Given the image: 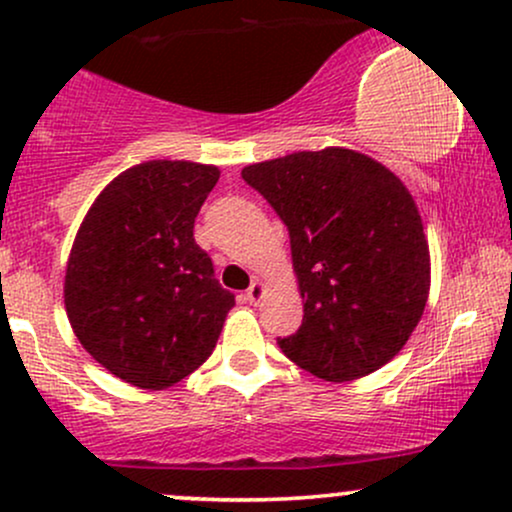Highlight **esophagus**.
I'll use <instances>...</instances> for the list:
<instances>
[{
  "label": "esophagus",
  "instance_id": "1",
  "mask_svg": "<svg viewBox=\"0 0 512 512\" xmlns=\"http://www.w3.org/2000/svg\"><path fill=\"white\" fill-rule=\"evenodd\" d=\"M262 296H264V284H262V281H255V284H252L250 289L245 291V298H248L250 303H260Z\"/></svg>",
  "mask_w": 512,
  "mask_h": 512
}]
</instances>
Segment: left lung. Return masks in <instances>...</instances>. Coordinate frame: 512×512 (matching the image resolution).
<instances>
[{
	"mask_svg": "<svg viewBox=\"0 0 512 512\" xmlns=\"http://www.w3.org/2000/svg\"><path fill=\"white\" fill-rule=\"evenodd\" d=\"M291 238L303 305L276 339L330 383L363 378L399 354L424 315L431 260L419 209L383 163L330 146L243 168Z\"/></svg>",
	"mask_w": 512,
	"mask_h": 512,
	"instance_id": "1",
	"label": "left lung"
}]
</instances>
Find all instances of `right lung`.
I'll use <instances>...</instances> for the list:
<instances>
[{
    "instance_id": "add662e5",
    "label": "right lung",
    "mask_w": 512,
    "mask_h": 512,
    "mask_svg": "<svg viewBox=\"0 0 512 512\" xmlns=\"http://www.w3.org/2000/svg\"><path fill=\"white\" fill-rule=\"evenodd\" d=\"M219 168L146 161L88 209L64 276V305L84 349L125 383L163 390L214 351L236 305L195 243Z\"/></svg>"
}]
</instances>
